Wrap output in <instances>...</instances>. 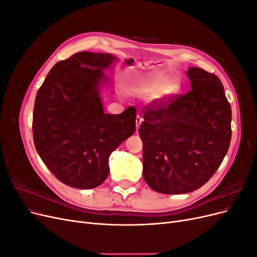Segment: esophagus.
<instances>
[{
	"label": "esophagus",
	"instance_id": "obj_1",
	"mask_svg": "<svg viewBox=\"0 0 257 257\" xmlns=\"http://www.w3.org/2000/svg\"><path fill=\"white\" fill-rule=\"evenodd\" d=\"M144 121V119H143V116L142 115H139V114H137V116H136V128L138 130L139 128V126H141V124H142V122Z\"/></svg>",
	"mask_w": 257,
	"mask_h": 257
}]
</instances>
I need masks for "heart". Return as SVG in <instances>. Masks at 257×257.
Returning <instances> with one entry per match:
<instances>
[{
    "instance_id": "b5f03b06",
    "label": "heart",
    "mask_w": 257,
    "mask_h": 257,
    "mask_svg": "<svg viewBox=\"0 0 257 257\" xmlns=\"http://www.w3.org/2000/svg\"><path fill=\"white\" fill-rule=\"evenodd\" d=\"M127 91L134 96L149 97L153 103H163L178 94L180 91V82L163 72H151L132 76Z\"/></svg>"
}]
</instances>
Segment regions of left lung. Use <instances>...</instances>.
<instances>
[{"instance_id": "8db88e82", "label": "left lung", "mask_w": 257, "mask_h": 257, "mask_svg": "<svg viewBox=\"0 0 257 257\" xmlns=\"http://www.w3.org/2000/svg\"><path fill=\"white\" fill-rule=\"evenodd\" d=\"M192 90L168 104L147 107L139 127L143 175L155 192L199 189L220 167L231 138V108L214 74L190 67Z\"/></svg>"}]
</instances>
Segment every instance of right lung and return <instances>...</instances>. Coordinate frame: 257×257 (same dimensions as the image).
<instances>
[{
    "mask_svg": "<svg viewBox=\"0 0 257 257\" xmlns=\"http://www.w3.org/2000/svg\"><path fill=\"white\" fill-rule=\"evenodd\" d=\"M110 53L77 52L54 65L38 90L33 110L36 151L57 179L76 189L102 184L108 161L136 130V109L104 112L99 88L108 81L104 69Z\"/></svg>",
    "mask_w": 257,
    "mask_h": 257,
    "instance_id": "add662e5",
    "label": "right lung"
}]
</instances>
